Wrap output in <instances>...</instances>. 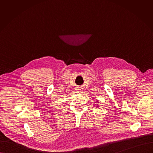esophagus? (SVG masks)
Masks as SVG:
<instances>
[{
  "label": "esophagus",
  "instance_id": "34e87169",
  "mask_svg": "<svg viewBox=\"0 0 153 153\" xmlns=\"http://www.w3.org/2000/svg\"><path fill=\"white\" fill-rule=\"evenodd\" d=\"M77 91L79 93H81V92H82V89L81 88H79V89H77Z\"/></svg>",
  "mask_w": 153,
  "mask_h": 153
}]
</instances>
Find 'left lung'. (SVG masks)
<instances>
[{
	"label": "left lung",
	"mask_w": 153,
	"mask_h": 153,
	"mask_svg": "<svg viewBox=\"0 0 153 153\" xmlns=\"http://www.w3.org/2000/svg\"><path fill=\"white\" fill-rule=\"evenodd\" d=\"M97 106H98V105H97Z\"/></svg>",
	"instance_id": "8db88e82"
}]
</instances>
